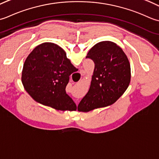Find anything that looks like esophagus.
<instances>
[{
  "instance_id": "obj_1",
  "label": "esophagus",
  "mask_w": 159,
  "mask_h": 159,
  "mask_svg": "<svg viewBox=\"0 0 159 159\" xmlns=\"http://www.w3.org/2000/svg\"><path fill=\"white\" fill-rule=\"evenodd\" d=\"M80 74H81V75L82 76H83V75H86V72L84 70H82L80 71Z\"/></svg>"
}]
</instances>
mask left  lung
Instances as JSON below:
<instances>
[{"label": "left lung", "mask_w": 159, "mask_h": 159, "mask_svg": "<svg viewBox=\"0 0 159 159\" xmlns=\"http://www.w3.org/2000/svg\"><path fill=\"white\" fill-rule=\"evenodd\" d=\"M86 58L95 63L89 92L79 103L77 110L90 111L114 103L124 93L130 82V64L117 44L102 41L90 48Z\"/></svg>", "instance_id": "obj_1"}]
</instances>
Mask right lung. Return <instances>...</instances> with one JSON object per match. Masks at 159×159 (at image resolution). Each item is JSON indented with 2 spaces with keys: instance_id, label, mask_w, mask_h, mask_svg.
Here are the masks:
<instances>
[{
  "instance_id": "1",
  "label": "right lung",
  "mask_w": 159,
  "mask_h": 159,
  "mask_svg": "<svg viewBox=\"0 0 159 159\" xmlns=\"http://www.w3.org/2000/svg\"><path fill=\"white\" fill-rule=\"evenodd\" d=\"M77 69L56 44L38 45L26 59L22 83L35 102L57 111H76L73 100L66 93L69 76Z\"/></svg>"
}]
</instances>
